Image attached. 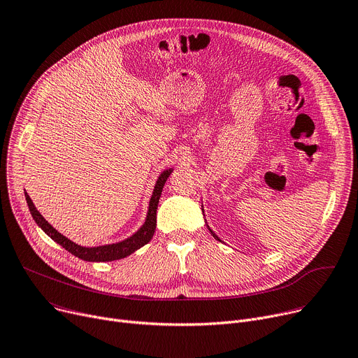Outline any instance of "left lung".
Listing matches in <instances>:
<instances>
[{
    "instance_id": "left-lung-1",
    "label": "left lung",
    "mask_w": 358,
    "mask_h": 358,
    "mask_svg": "<svg viewBox=\"0 0 358 358\" xmlns=\"http://www.w3.org/2000/svg\"><path fill=\"white\" fill-rule=\"evenodd\" d=\"M208 228H209V227H208ZM209 231H210V234H212V235H213V238H215V239H217V241H221V239H219V238H217V236H216V235H215V232H213V231H212V229H210V228H209Z\"/></svg>"
}]
</instances>
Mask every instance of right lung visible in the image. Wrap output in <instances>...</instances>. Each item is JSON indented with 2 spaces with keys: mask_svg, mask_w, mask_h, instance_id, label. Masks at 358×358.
<instances>
[{
  "mask_svg": "<svg viewBox=\"0 0 358 358\" xmlns=\"http://www.w3.org/2000/svg\"><path fill=\"white\" fill-rule=\"evenodd\" d=\"M173 172L172 168L163 171L160 173V176L157 178V182L155 185L153 194L149 202V210H148V216L146 221L142 225V228L137 231L136 234H133L130 238L117 242V243H110V245H101V246H93V248H86V246L77 245L76 242L70 241L69 238H66L64 235H62L59 231L54 229L45 219L44 216L36 209L31 198L27 195L25 192V201L27 205H29V209L31 212V216L36 221V224L54 241L60 243L66 251H69L70 254H73L74 257L83 259V261H89V262H104V261H116V259H122L126 258L127 255L133 254L134 251H137L139 248H142L143 245H146L155 234L156 229V209H157V203H159V198L162 195V189L166 183L168 178L171 176V173Z\"/></svg>",
  "mask_w": 358,
  "mask_h": 358,
  "instance_id": "obj_1",
  "label": "right lung"
}]
</instances>
